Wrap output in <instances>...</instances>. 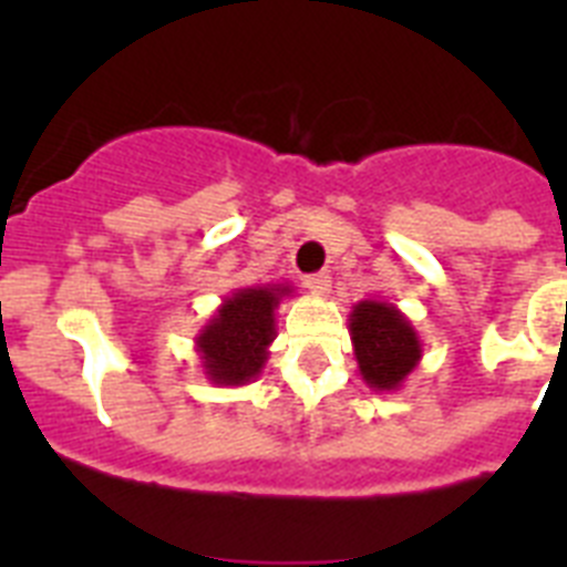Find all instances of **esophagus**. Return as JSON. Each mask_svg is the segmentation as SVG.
<instances>
[{
  "mask_svg": "<svg viewBox=\"0 0 567 567\" xmlns=\"http://www.w3.org/2000/svg\"><path fill=\"white\" fill-rule=\"evenodd\" d=\"M303 284H307L309 292H315V295H327V292H329V287H332V280H329V275H327V272L309 275V278L303 280Z\"/></svg>",
  "mask_w": 567,
  "mask_h": 567,
  "instance_id": "obj_1",
  "label": "esophagus"
}]
</instances>
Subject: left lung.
<instances>
[{
  "label": "left lung",
  "mask_w": 567,
  "mask_h": 567,
  "mask_svg": "<svg viewBox=\"0 0 567 567\" xmlns=\"http://www.w3.org/2000/svg\"><path fill=\"white\" fill-rule=\"evenodd\" d=\"M349 334L360 378L380 394L398 392L423 358V343L412 320L385 300L369 298L354 303L349 315Z\"/></svg>",
  "instance_id": "left-lung-1"
}]
</instances>
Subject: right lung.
Wrapping results in <instances>:
<instances>
[{
  "instance_id": "add662e5",
  "label": "right lung",
  "mask_w": 567,
  "mask_h": 567,
  "mask_svg": "<svg viewBox=\"0 0 567 567\" xmlns=\"http://www.w3.org/2000/svg\"><path fill=\"white\" fill-rule=\"evenodd\" d=\"M292 295L289 284L233 289L195 334V352L215 385H247L264 372L275 340V309Z\"/></svg>"
}]
</instances>
